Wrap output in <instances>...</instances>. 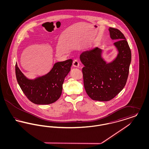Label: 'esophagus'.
Here are the masks:
<instances>
[{"instance_id":"esophagus-1","label":"esophagus","mask_w":149,"mask_h":149,"mask_svg":"<svg viewBox=\"0 0 149 149\" xmlns=\"http://www.w3.org/2000/svg\"><path fill=\"white\" fill-rule=\"evenodd\" d=\"M72 65L74 67H76V68H79V63L78 61L77 60H75L73 63H72Z\"/></svg>"}]
</instances>
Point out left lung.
I'll use <instances>...</instances> for the list:
<instances>
[{"label": "left lung", "mask_w": 149, "mask_h": 149, "mask_svg": "<svg viewBox=\"0 0 149 149\" xmlns=\"http://www.w3.org/2000/svg\"><path fill=\"white\" fill-rule=\"evenodd\" d=\"M108 29L111 39L117 41L113 45L118 54L112 61L107 63L103 50L98 47L80 55L84 65L82 71L85 91L94 100L109 101L120 92L126 84L131 61V50L123 34L118 29Z\"/></svg>", "instance_id": "obj_1"}]
</instances>
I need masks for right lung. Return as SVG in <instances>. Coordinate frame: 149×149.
<instances>
[{
	"instance_id": "obj_1",
	"label": "right lung",
	"mask_w": 149,
	"mask_h": 149,
	"mask_svg": "<svg viewBox=\"0 0 149 149\" xmlns=\"http://www.w3.org/2000/svg\"><path fill=\"white\" fill-rule=\"evenodd\" d=\"M72 60L57 62L45 75L34 79L27 78L15 64V75L22 91L36 104H49L60 98L65 78L71 70Z\"/></svg>"
}]
</instances>
